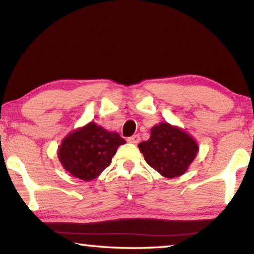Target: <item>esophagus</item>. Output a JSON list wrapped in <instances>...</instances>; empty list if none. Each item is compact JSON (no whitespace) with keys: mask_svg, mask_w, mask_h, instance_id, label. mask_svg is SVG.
Returning <instances> with one entry per match:
<instances>
[{"mask_svg":"<svg viewBox=\"0 0 254 254\" xmlns=\"http://www.w3.org/2000/svg\"><path fill=\"white\" fill-rule=\"evenodd\" d=\"M127 141H128V142H130V143H134V144L139 143V142H140V135H139V134L132 135V136H130V137H127Z\"/></svg>","mask_w":254,"mask_h":254,"instance_id":"obj_1","label":"esophagus"}]
</instances>
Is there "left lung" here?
Here are the masks:
<instances>
[{"label": "left lung", "mask_w": 254, "mask_h": 254, "mask_svg": "<svg viewBox=\"0 0 254 254\" xmlns=\"http://www.w3.org/2000/svg\"><path fill=\"white\" fill-rule=\"evenodd\" d=\"M150 133V139L139 144L148 165L166 178L186 173L198 152L196 141L182 128L167 122L154 126Z\"/></svg>", "instance_id": "8db88e82"}]
</instances>
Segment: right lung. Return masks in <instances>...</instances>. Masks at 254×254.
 I'll use <instances>...</instances> for the list:
<instances>
[{
  "label": "right lung",
  "instance_id": "obj_1",
  "mask_svg": "<svg viewBox=\"0 0 254 254\" xmlns=\"http://www.w3.org/2000/svg\"><path fill=\"white\" fill-rule=\"evenodd\" d=\"M126 142L118 132L106 131L95 122H91L72 131L63 140L58 158L68 173L89 182L111 165L112 157Z\"/></svg>",
  "mask_w": 254,
  "mask_h": 254
}]
</instances>
